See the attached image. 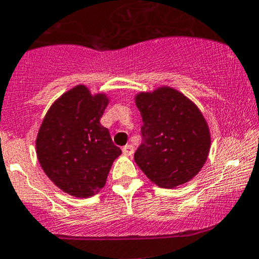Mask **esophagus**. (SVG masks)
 Instances as JSON below:
<instances>
[{
    "instance_id": "obj_1",
    "label": "esophagus",
    "mask_w": 259,
    "mask_h": 259,
    "mask_svg": "<svg viewBox=\"0 0 259 259\" xmlns=\"http://www.w3.org/2000/svg\"><path fill=\"white\" fill-rule=\"evenodd\" d=\"M122 153H124L125 155H133L134 154V147H133L132 144L125 145V147L122 148Z\"/></svg>"
}]
</instances>
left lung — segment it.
<instances>
[{"instance_id":"left-lung-1","label":"left lung","mask_w":259,"mask_h":259,"mask_svg":"<svg viewBox=\"0 0 259 259\" xmlns=\"http://www.w3.org/2000/svg\"><path fill=\"white\" fill-rule=\"evenodd\" d=\"M142 115L143 142L134 159L159 187L193 178L207 159L210 133L197 106L181 92L162 87L135 99Z\"/></svg>"}]
</instances>
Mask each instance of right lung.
I'll return each mask as SVG.
<instances>
[{"label":"right lung","mask_w":259,"mask_h":259,"mask_svg":"<svg viewBox=\"0 0 259 259\" xmlns=\"http://www.w3.org/2000/svg\"><path fill=\"white\" fill-rule=\"evenodd\" d=\"M105 95L92 96L84 86L66 92L45 115L36 138L40 165L55 186L76 197H90L106 183L121 149L100 124Z\"/></svg>","instance_id":"1"}]
</instances>
